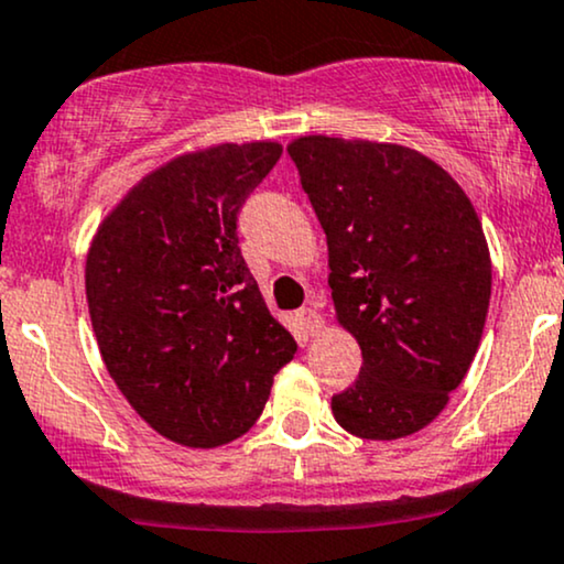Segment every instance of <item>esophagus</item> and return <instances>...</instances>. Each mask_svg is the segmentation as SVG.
Instances as JSON below:
<instances>
[{
    "mask_svg": "<svg viewBox=\"0 0 564 564\" xmlns=\"http://www.w3.org/2000/svg\"><path fill=\"white\" fill-rule=\"evenodd\" d=\"M301 322H303V327H306L311 335L322 333V327H324V319H322L319 311H316L314 306H306V308L301 311Z\"/></svg>",
    "mask_w": 564,
    "mask_h": 564,
    "instance_id": "obj_1",
    "label": "esophagus"
}]
</instances>
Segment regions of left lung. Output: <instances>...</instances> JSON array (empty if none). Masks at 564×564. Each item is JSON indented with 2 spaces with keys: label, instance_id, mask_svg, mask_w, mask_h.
Wrapping results in <instances>:
<instances>
[{
  "label": "left lung",
  "instance_id": "8db88e82",
  "mask_svg": "<svg viewBox=\"0 0 564 564\" xmlns=\"http://www.w3.org/2000/svg\"><path fill=\"white\" fill-rule=\"evenodd\" d=\"M329 248L337 322L364 367L337 425L395 441L443 412L478 354L491 256L469 197L401 144L301 137L288 148Z\"/></svg>",
  "mask_w": 564,
  "mask_h": 564
}]
</instances>
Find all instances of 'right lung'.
I'll use <instances>...</instances> for the list:
<instances>
[{"mask_svg": "<svg viewBox=\"0 0 564 564\" xmlns=\"http://www.w3.org/2000/svg\"><path fill=\"white\" fill-rule=\"evenodd\" d=\"M274 142L218 144L144 176L86 256L99 354L152 430L214 448L256 425L297 343L269 314L237 218L280 161Z\"/></svg>", "mask_w": 564, "mask_h": 564, "instance_id": "add662e5", "label": "right lung"}]
</instances>
